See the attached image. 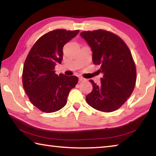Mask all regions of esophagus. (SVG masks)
<instances>
[{
  "mask_svg": "<svg viewBox=\"0 0 156 156\" xmlns=\"http://www.w3.org/2000/svg\"><path fill=\"white\" fill-rule=\"evenodd\" d=\"M84 80V79L83 77H79V80H80V81H83Z\"/></svg>",
  "mask_w": 156,
  "mask_h": 156,
  "instance_id": "1",
  "label": "esophagus"
}]
</instances>
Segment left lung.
<instances>
[{"label":"left lung","instance_id":"left-lung-1","mask_svg":"<svg viewBox=\"0 0 156 156\" xmlns=\"http://www.w3.org/2000/svg\"><path fill=\"white\" fill-rule=\"evenodd\" d=\"M80 36L91 47L94 65L103 74L100 84L90 80L93 89L86 96L89 105L98 111L112 112L122 106L133 92L136 68L131 53L119 36L104 30L85 31Z\"/></svg>","mask_w":156,"mask_h":156}]
</instances>
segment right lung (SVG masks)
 <instances>
[{
    "instance_id": "add662e5",
    "label": "right lung",
    "mask_w": 156,
    "mask_h": 156,
    "mask_svg": "<svg viewBox=\"0 0 156 156\" xmlns=\"http://www.w3.org/2000/svg\"><path fill=\"white\" fill-rule=\"evenodd\" d=\"M79 30H55L44 34L31 47L25 61L23 84L26 94L41 112L53 113L67 104L70 90L78 78L75 76H58L55 66L61 63L63 47Z\"/></svg>"
}]
</instances>
